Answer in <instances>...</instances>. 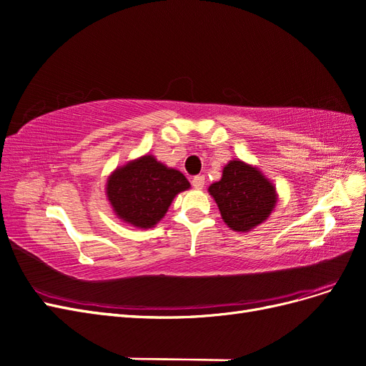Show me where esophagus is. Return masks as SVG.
Listing matches in <instances>:
<instances>
[{
  "instance_id": "1",
  "label": "esophagus",
  "mask_w": 366,
  "mask_h": 366,
  "mask_svg": "<svg viewBox=\"0 0 366 366\" xmlns=\"http://www.w3.org/2000/svg\"><path fill=\"white\" fill-rule=\"evenodd\" d=\"M192 186L195 187V189H203L204 186V177L203 175H195L192 179Z\"/></svg>"
}]
</instances>
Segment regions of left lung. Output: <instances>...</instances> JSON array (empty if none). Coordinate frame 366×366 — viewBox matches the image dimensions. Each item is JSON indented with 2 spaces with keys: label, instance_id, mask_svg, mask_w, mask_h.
Instances as JSON below:
<instances>
[{
  "label": "left lung",
  "instance_id": "1",
  "mask_svg": "<svg viewBox=\"0 0 366 366\" xmlns=\"http://www.w3.org/2000/svg\"><path fill=\"white\" fill-rule=\"evenodd\" d=\"M226 226L239 234L265 223L278 203V192L272 180L258 166L230 160L224 164L218 182L207 187Z\"/></svg>",
  "mask_w": 366,
  "mask_h": 366
}]
</instances>
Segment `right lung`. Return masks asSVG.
I'll return each mask as SVG.
<instances>
[{"label": "right lung", "instance_id": "add662e5", "mask_svg": "<svg viewBox=\"0 0 366 366\" xmlns=\"http://www.w3.org/2000/svg\"><path fill=\"white\" fill-rule=\"evenodd\" d=\"M191 183L152 154L129 160L108 175L107 200L114 215L137 229L156 227L168 212L174 198L187 191Z\"/></svg>", "mask_w": 366, "mask_h": 366}]
</instances>
